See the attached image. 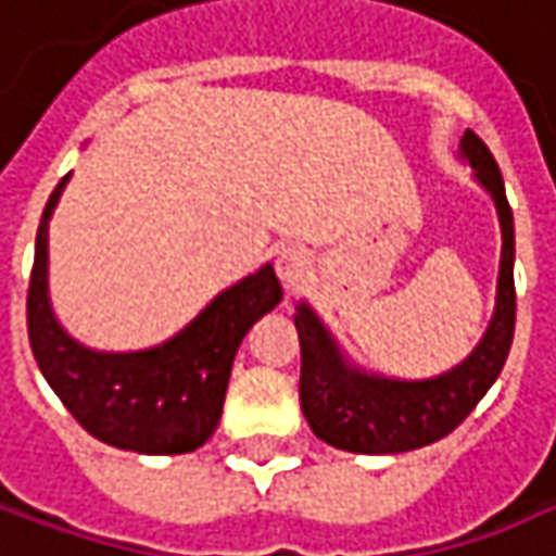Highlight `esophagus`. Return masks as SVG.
Returning <instances> with one entry per match:
<instances>
[{"instance_id":"1","label":"esophagus","mask_w":556,"mask_h":556,"mask_svg":"<svg viewBox=\"0 0 556 556\" xmlns=\"http://www.w3.org/2000/svg\"><path fill=\"white\" fill-rule=\"evenodd\" d=\"M275 271L285 281V288H300L309 278V253L300 247H281L275 256Z\"/></svg>"}]
</instances>
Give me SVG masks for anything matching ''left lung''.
<instances>
[{
    "label": "left lung",
    "mask_w": 556,
    "mask_h": 556,
    "mask_svg": "<svg viewBox=\"0 0 556 556\" xmlns=\"http://www.w3.org/2000/svg\"><path fill=\"white\" fill-rule=\"evenodd\" d=\"M458 161L491 195L500 220V271L494 313L484 336L437 377H386L357 364L309 300H298L300 408L309 430L344 453L395 456L450 437L494 386L516 329V227L494 154L471 129L458 141Z\"/></svg>",
    "instance_id": "8db88e82"
}]
</instances>
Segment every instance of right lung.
I'll list each match as a JSON object with an SVG mask.
<instances>
[{"label":"right lung","instance_id":"right-lung-1","mask_svg":"<svg viewBox=\"0 0 556 556\" xmlns=\"http://www.w3.org/2000/svg\"><path fill=\"white\" fill-rule=\"evenodd\" d=\"M72 174L53 189L37 227L27 291L34 361L72 417L100 443L141 456H182L218 427L240 341L285 291L265 262L218 291L179 332L139 351H98L68 336L50 298V220Z\"/></svg>","mask_w":556,"mask_h":556}]
</instances>
